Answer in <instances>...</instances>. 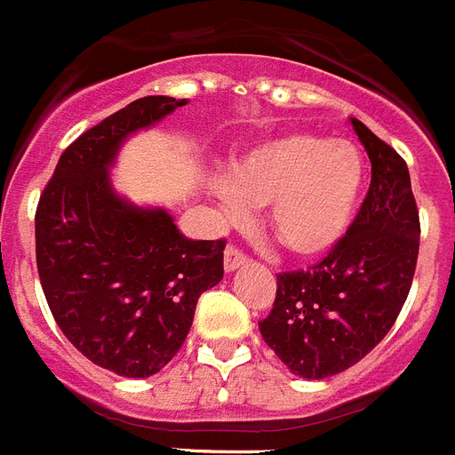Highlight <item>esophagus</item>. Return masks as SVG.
Listing matches in <instances>:
<instances>
[{"mask_svg": "<svg viewBox=\"0 0 455 455\" xmlns=\"http://www.w3.org/2000/svg\"><path fill=\"white\" fill-rule=\"evenodd\" d=\"M245 265H248V255L238 251L235 245H228L227 251H224V267H227V272H235V269H241Z\"/></svg>", "mask_w": 455, "mask_h": 455, "instance_id": "esophagus-1", "label": "esophagus"}]
</instances>
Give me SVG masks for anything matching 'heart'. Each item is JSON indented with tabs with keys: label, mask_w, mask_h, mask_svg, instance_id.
<instances>
[{
	"label": "heart",
	"mask_w": 455,
	"mask_h": 455,
	"mask_svg": "<svg viewBox=\"0 0 455 455\" xmlns=\"http://www.w3.org/2000/svg\"><path fill=\"white\" fill-rule=\"evenodd\" d=\"M212 190L234 221L248 217V203L267 204L276 241L293 255L315 258L334 248L355 220L365 159L351 140L296 131L235 157L228 181H214Z\"/></svg>",
	"instance_id": "b5f03b06"
}]
</instances>
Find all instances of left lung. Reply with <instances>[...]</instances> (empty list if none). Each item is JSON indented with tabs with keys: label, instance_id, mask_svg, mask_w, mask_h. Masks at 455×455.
<instances>
[{
	"label": "left lung",
	"instance_id": "1",
	"mask_svg": "<svg viewBox=\"0 0 455 455\" xmlns=\"http://www.w3.org/2000/svg\"><path fill=\"white\" fill-rule=\"evenodd\" d=\"M372 181L346 235L310 269L276 274L259 334L291 372L324 379L365 358L389 334L411 291L420 214L403 157L351 119Z\"/></svg>",
	"mask_w": 455,
	"mask_h": 455
}]
</instances>
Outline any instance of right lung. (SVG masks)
Wrapping results in <instances>:
<instances>
[{"instance_id":"1","label":"right lung","mask_w":455,"mask_h":455,"mask_svg":"<svg viewBox=\"0 0 455 455\" xmlns=\"http://www.w3.org/2000/svg\"><path fill=\"white\" fill-rule=\"evenodd\" d=\"M186 100L150 95L68 145L35 212V255L59 329L95 365L143 379L179 353L197 298L224 276V241H190L162 207H135L109 169L128 135Z\"/></svg>"}]
</instances>
